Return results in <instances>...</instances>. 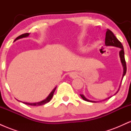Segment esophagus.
<instances>
[{
    "label": "esophagus",
    "instance_id": "1",
    "mask_svg": "<svg viewBox=\"0 0 131 131\" xmlns=\"http://www.w3.org/2000/svg\"><path fill=\"white\" fill-rule=\"evenodd\" d=\"M70 76L72 78H76L77 75H76V73H74V72H71V73H70Z\"/></svg>",
    "mask_w": 131,
    "mask_h": 131
}]
</instances>
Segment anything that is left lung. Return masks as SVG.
I'll list each match as a JSON object with an SVG mask.
<instances>
[{"mask_svg":"<svg viewBox=\"0 0 131 131\" xmlns=\"http://www.w3.org/2000/svg\"><path fill=\"white\" fill-rule=\"evenodd\" d=\"M105 46H106L116 47L120 48V49H121V50L119 51V55L120 60H121V64H122V66L123 67V76H122V79H121V82H122L123 78H124V75L126 74V70H127V68H126V61H125V58H124V48H123L122 43H121L119 41L118 39H117L116 37L114 35V34L113 33L112 31H110V29H107V31H106V36H105ZM121 84H120L119 88L118 90L116 92L115 94H114V95H115V94H116L117 93H118V91L119 90L120 86H121ZM80 95H81V97H82V99H83L84 100H85V101L90 102H97L96 101H92V100H88V99L85 98V96L84 95L80 94ZM112 97V96H111V97H108V99H110V97ZM105 99V100H106V99Z\"/></svg>","mask_w":131,"mask_h":131,"instance_id":"8db88e82","label":"left lung"}]
</instances>
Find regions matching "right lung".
I'll return each instance as SVG.
<instances>
[{"instance_id":"1","label":"right lung","mask_w":131,"mask_h":131,"mask_svg":"<svg viewBox=\"0 0 131 131\" xmlns=\"http://www.w3.org/2000/svg\"><path fill=\"white\" fill-rule=\"evenodd\" d=\"M29 33H25V34H21V35H20L19 36L16 37V38L15 39V40L14 41H15V40H16L20 39L25 38V37H28V36H29ZM56 88H57V86L55 87V88H54L53 90H52V91L51 92L50 94H49V95L47 97V98L46 99H44V100H42V101L39 102H35V103H28V102H23V103H25V104H26V105H31V106H40V105H43L46 104V103H48V102H49L50 101V100L52 99V97H53L54 92H55V91L56 90ZM18 101H19V100H18Z\"/></svg>"}]
</instances>
